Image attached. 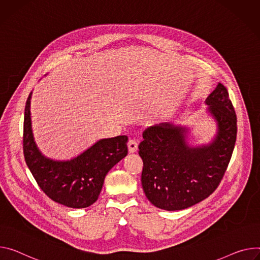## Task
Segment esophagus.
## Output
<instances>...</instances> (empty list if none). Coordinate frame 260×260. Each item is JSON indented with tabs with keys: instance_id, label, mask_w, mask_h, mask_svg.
<instances>
[{
	"instance_id": "1",
	"label": "esophagus",
	"mask_w": 260,
	"mask_h": 260,
	"mask_svg": "<svg viewBox=\"0 0 260 260\" xmlns=\"http://www.w3.org/2000/svg\"><path fill=\"white\" fill-rule=\"evenodd\" d=\"M127 147H128V151L129 152H136L137 151V149H138V142H137V140H135V139H131L129 141H128V143H127Z\"/></svg>"
}]
</instances>
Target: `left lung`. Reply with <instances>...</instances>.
Segmentation results:
<instances>
[{
	"mask_svg": "<svg viewBox=\"0 0 260 260\" xmlns=\"http://www.w3.org/2000/svg\"><path fill=\"white\" fill-rule=\"evenodd\" d=\"M217 132L209 143L192 146L188 127L170 122L145 129L139 145L143 159L141 176L147 199L165 210H180L207 198L218 187L237 140V115L224 85L205 100Z\"/></svg>",
	"mask_w": 260,
	"mask_h": 260,
	"instance_id": "obj_1",
	"label": "left lung"
}]
</instances>
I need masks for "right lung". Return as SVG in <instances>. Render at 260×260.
I'll use <instances>...</instances> for the list:
<instances>
[{"label":"right lung","mask_w":260,"mask_h":260,"mask_svg":"<svg viewBox=\"0 0 260 260\" xmlns=\"http://www.w3.org/2000/svg\"><path fill=\"white\" fill-rule=\"evenodd\" d=\"M31 98L25 108L23 155L41 190L52 200L72 208H85L95 202L108 172L127 154V137L102 139L78 156L57 160L37 147L31 121Z\"/></svg>","instance_id":"add662e5"}]
</instances>
